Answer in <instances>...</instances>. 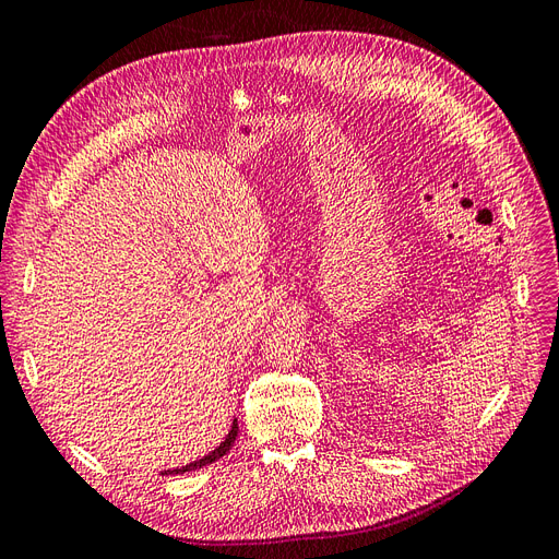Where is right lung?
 Masks as SVG:
<instances>
[{
  "instance_id": "right-lung-1",
  "label": "right lung",
  "mask_w": 559,
  "mask_h": 559,
  "mask_svg": "<svg viewBox=\"0 0 559 559\" xmlns=\"http://www.w3.org/2000/svg\"><path fill=\"white\" fill-rule=\"evenodd\" d=\"M237 430H239V426H237V419L233 421V426H230V430H227V436H225V440L214 449V451H210L206 453V456H202V459H198V461H193V463H189V465H181V467H173V469H163L160 474L163 477H168V474H183V472H193V469H200V467H204V465H212V463H216L218 459H223L227 451H230V447L235 444V440H237Z\"/></svg>"
}]
</instances>
